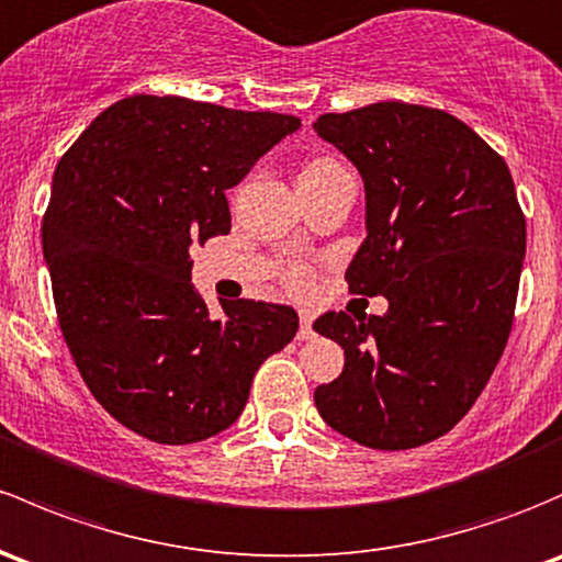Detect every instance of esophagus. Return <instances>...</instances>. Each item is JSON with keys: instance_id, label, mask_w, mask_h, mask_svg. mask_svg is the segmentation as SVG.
Returning <instances> with one entry per match:
<instances>
[{"instance_id": "34e87169", "label": "esophagus", "mask_w": 562, "mask_h": 562, "mask_svg": "<svg viewBox=\"0 0 562 562\" xmlns=\"http://www.w3.org/2000/svg\"><path fill=\"white\" fill-rule=\"evenodd\" d=\"M299 321H301V328H299V339L306 341L315 336V330H312V321H315V315H312L310 310H299Z\"/></svg>"}]
</instances>
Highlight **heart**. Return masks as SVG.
<instances>
[{"mask_svg": "<svg viewBox=\"0 0 562 562\" xmlns=\"http://www.w3.org/2000/svg\"><path fill=\"white\" fill-rule=\"evenodd\" d=\"M334 167H339V164L330 161V158H315V161H310L304 169H301L299 180L326 175L328 169H334ZM282 280H285V285L291 288V291H306V288L312 285V269L306 263L288 261L285 266H282Z\"/></svg>", "mask_w": 562, "mask_h": 562, "instance_id": "1", "label": "heart"}]
</instances>
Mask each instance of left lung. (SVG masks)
Wrapping results in <instances>:
<instances>
[{
	"label": "left lung",
	"mask_w": 562,
	"mask_h": 562,
	"mask_svg": "<svg viewBox=\"0 0 562 562\" xmlns=\"http://www.w3.org/2000/svg\"><path fill=\"white\" fill-rule=\"evenodd\" d=\"M317 137L366 186L369 236L345 280L387 312L312 323L345 350L315 390L330 428L371 450H412L474 406L515 323L525 215L504 158L445 110L376 102L326 112Z\"/></svg>",
	"instance_id": "obj_1"
}]
</instances>
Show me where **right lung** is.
Instances as JSON below:
<instances>
[{
  "label": "right lung",
  "instance_id": "add662e5",
  "mask_svg": "<svg viewBox=\"0 0 562 562\" xmlns=\"http://www.w3.org/2000/svg\"><path fill=\"white\" fill-rule=\"evenodd\" d=\"M299 126L137 93L58 161L43 215L58 326L93 398L134 434L193 445L226 430L258 366L296 336L285 304L228 301L212 321L191 250L232 232L226 191Z\"/></svg>",
  "mask_w": 562,
  "mask_h": 562
}]
</instances>
